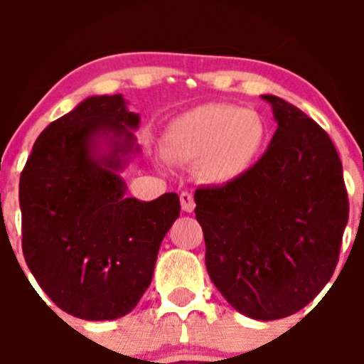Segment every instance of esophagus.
Returning <instances> with one entry per match:
<instances>
[{"label":"esophagus","mask_w":364,"mask_h":364,"mask_svg":"<svg viewBox=\"0 0 364 364\" xmlns=\"http://www.w3.org/2000/svg\"><path fill=\"white\" fill-rule=\"evenodd\" d=\"M179 199H181V208L185 213H192L196 209V200H193V196L190 192H181Z\"/></svg>","instance_id":"34e87169"}]
</instances>
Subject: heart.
Wrapping results in <instances>:
<instances>
[{
  "mask_svg": "<svg viewBox=\"0 0 364 364\" xmlns=\"http://www.w3.org/2000/svg\"><path fill=\"white\" fill-rule=\"evenodd\" d=\"M269 124L253 109L205 104L171 121L164 134V155L196 164L205 183L227 185L247 176L269 144Z\"/></svg>",
  "mask_w": 364,
  "mask_h": 364,
  "instance_id": "b5f03b06",
  "label": "heart"
}]
</instances>
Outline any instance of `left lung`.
Segmentation results:
<instances>
[{
	"mask_svg": "<svg viewBox=\"0 0 364 364\" xmlns=\"http://www.w3.org/2000/svg\"><path fill=\"white\" fill-rule=\"evenodd\" d=\"M278 128L255 167L196 190L205 267L240 314L277 321L331 280L348 220L341 161L329 135L289 102L262 95Z\"/></svg>",
	"mask_w": 364,
	"mask_h": 364,
	"instance_id": "obj_1",
	"label": "left lung"
}]
</instances>
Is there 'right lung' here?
I'll return each mask as SVG.
<instances>
[{
	"mask_svg": "<svg viewBox=\"0 0 364 364\" xmlns=\"http://www.w3.org/2000/svg\"><path fill=\"white\" fill-rule=\"evenodd\" d=\"M137 127L139 114L121 95L86 98L40 134L21 174L26 264L73 317L112 321L130 314L179 216L172 192L151 203L124 197L117 171L128 153L139 151L130 130Z\"/></svg>",
	"mask_w": 364,
	"mask_h": 364,
	"instance_id": "1",
	"label": "right lung"
}]
</instances>
